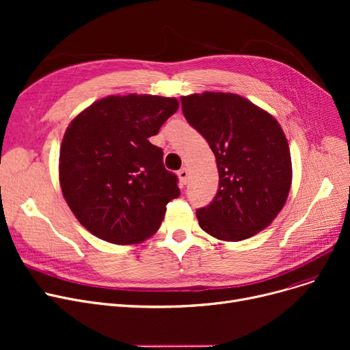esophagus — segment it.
<instances>
[{"mask_svg":"<svg viewBox=\"0 0 350 350\" xmlns=\"http://www.w3.org/2000/svg\"><path fill=\"white\" fill-rule=\"evenodd\" d=\"M178 177H180V180H181L183 185H187L189 177H190V173H189V170H187L186 167H183V169H180V170H178Z\"/></svg>","mask_w":350,"mask_h":350,"instance_id":"1","label":"esophagus"}]
</instances>
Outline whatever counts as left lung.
Wrapping results in <instances>:
<instances>
[{
    "mask_svg": "<svg viewBox=\"0 0 350 350\" xmlns=\"http://www.w3.org/2000/svg\"><path fill=\"white\" fill-rule=\"evenodd\" d=\"M181 110L217 161L218 190L197 208L198 224L223 241H241L268 227L292 181L291 153L280 123L250 100L219 92L181 96Z\"/></svg>",
    "mask_w": 350,
    "mask_h": 350,
    "instance_id": "obj_1",
    "label": "left lung"
}]
</instances>
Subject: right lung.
I'll list each match as a JSON object with an SVG mask.
<instances>
[{"label":"right lung","instance_id":"right-lung-1","mask_svg":"<svg viewBox=\"0 0 350 350\" xmlns=\"http://www.w3.org/2000/svg\"><path fill=\"white\" fill-rule=\"evenodd\" d=\"M178 109L174 98L107 96L68 126L59 153L62 194L79 223L112 244L153 235L180 196L163 150L149 142Z\"/></svg>","mask_w":350,"mask_h":350}]
</instances>
